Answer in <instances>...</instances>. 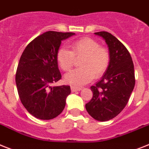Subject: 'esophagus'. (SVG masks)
Wrapping results in <instances>:
<instances>
[{
  "label": "esophagus",
  "instance_id": "esophagus-1",
  "mask_svg": "<svg viewBox=\"0 0 149 149\" xmlns=\"http://www.w3.org/2000/svg\"><path fill=\"white\" fill-rule=\"evenodd\" d=\"M71 89H72V92H76V91H79L81 90V88L80 87H75V86H72L71 87Z\"/></svg>",
  "mask_w": 149,
  "mask_h": 149
}]
</instances>
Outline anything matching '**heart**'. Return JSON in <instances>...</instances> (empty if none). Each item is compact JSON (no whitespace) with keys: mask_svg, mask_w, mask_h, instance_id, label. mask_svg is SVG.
<instances>
[{"mask_svg":"<svg viewBox=\"0 0 149 149\" xmlns=\"http://www.w3.org/2000/svg\"><path fill=\"white\" fill-rule=\"evenodd\" d=\"M79 58H81L78 63L79 68L69 72L65 77V81L72 85H83L94 77H101L110 64L109 52L91 38L74 41L71 45V50L60 48L56 55L58 64L64 72H69L75 59Z\"/></svg>","mask_w":149,"mask_h":149,"instance_id":"obj_1","label":"heart"}]
</instances>
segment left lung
<instances>
[{
  "instance_id": "8db88e82",
  "label": "left lung",
  "mask_w": 149,
  "mask_h": 149,
  "mask_svg": "<svg viewBox=\"0 0 149 149\" xmlns=\"http://www.w3.org/2000/svg\"><path fill=\"white\" fill-rule=\"evenodd\" d=\"M94 34L105 40L109 48L110 64L101 79L91 87L93 97L85 107L94 120L104 122L114 118L123 110L136 80L132 57L123 44L107 32Z\"/></svg>"
}]
</instances>
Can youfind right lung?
<instances>
[{"label":"right lung","instance_id":"right-lung-1","mask_svg":"<svg viewBox=\"0 0 149 149\" xmlns=\"http://www.w3.org/2000/svg\"><path fill=\"white\" fill-rule=\"evenodd\" d=\"M74 33L48 31L27 45L19 58L16 73L17 91L29 113L40 120H52L63 111L70 86L52 87L61 74L56 55L61 41Z\"/></svg>","mask_w":149,"mask_h":149}]
</instances>
